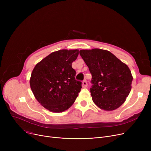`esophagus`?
Masks as SVG:
<instances>
[{
  "label": "esophagus",
  "instance_id": "34e87169",
  "mask_svg": "<svg viewBox=\"0 0 151 151\" xmlns=\"http://www.w3.org/2000/svg\"><path fill=\"white\" fill-rule=\"evenodd\" d=\"M83 86L84 88H86L87 86H88V82H87V81L86 80H84L83 82Z\"/></svg>",
  "mask_w": 151,
  "mask_h": 151
}]
</instances>
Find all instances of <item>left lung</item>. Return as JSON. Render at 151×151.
I'll use <instances>...</instances> for the list:
<instances>
[{"label":"left lung","instance_id":"left-lung-1","mask_svg":"<svg viewBox=\"0 0 151 151\" xmlns=\"http://www.w3.org/2000/svg\"><path fill=\"white\" fill-rule=\"evenodd\" d=\"M80 54L92 75L90 91L94 104L106 111L121 106L132 89L128 66L106 50H82Z\"/></svg>","mask_w":151,"mask_h":151}]
</instances>
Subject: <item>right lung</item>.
Wrapping results in <instances>:
<instances>
[{
    "mask_svg": "<svg viewBox=\"0 0 151 151\" xmlns=\"http://www.w3.org/2000/svg\"><path fill=\"white\" fill-rule=\"evenodd\" d=\"M78 54V50L53 52L38 63L32 72V91L50 111L60 113L69 108L82 88V82L76 80V71L71 67Z\"/></svg>",
    "mask_w": 151,
    "mask_h": 151,
    "instance_id": "obj_1",
    "label": "right lung"
}]
</instances>
